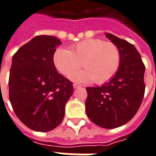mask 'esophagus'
<instances>
[{
	"label": "esophagus",
	"mask_w": 156,
	"mask_h": 156,
	"mask_svg": "<svg viewBox=\"0 0 156 156\" xmlns=\"http://www.w3.org/2000/svg\"><path fill=\"white\" fill-rule=\"evenodd\" d=\"M73 87H74V89H77V88L81 87V85H80V84H76V83H75V84L73 85Z\"/></svg>",
	"instance_id": "esophagus-1"
}]
</instances>
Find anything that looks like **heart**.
<instances>
[{
	"label": "heart",
	"instance_id": "obj_1",
	"mask_svg": "<svg viewBox=\"0 0 156 156\" xmlns=\"http://www.w3.org/2000/svg\"><path fill=\"white\" fill-rule=\"evenodd\" d=\"M52 62L57 71L69 77L81 65L85 70L72 75L75 81H90L104 84L112 79L121 63V53L116 44L99 38L80 41L67 49L57 48L52 55Z\"/></svg>",
	"mask_w": 156,
	"mask_h": 156
}]
</instances>
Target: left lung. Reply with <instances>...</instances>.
Segmentation results:
<instances>
[{"label": "left lung", "mask_w": 156, "mask_h": 156, "mask_svg": "<svg viewBox=\"0 0 156 156\" xmlns=\"http://www.w3.org/2000/svg\"><path fill=\"white\" fill-rule=\"evenodd\" d=\"M105 35L119 49L121 63L109 82L86 88L85 111L94 123L112 129L128 122L137 113L146 89V67L134 45L108 33Z\"/></svg>", "instance_id": "8db88e82"}]
</instances>
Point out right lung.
Wrapping results in <instances>:
<instances>
[{
  "label": "right lung",
  "mask_w": 156,
  "mask_h": 156,
  "mask_svg": "<svg viewBox=\"0 0 156 156\" xmlns=\"http://www.w3.org/2000/svg\"><path fill=\"white\" fill-rule=\"evenodd\" d=\"M61 41L38 35L14 54L9 77V99L15 113L30 129L46 132L62 122L73 85L57 71L52 55Z\"/></svg>",
  "instance_id": "obj_1"
}]
</instances>
